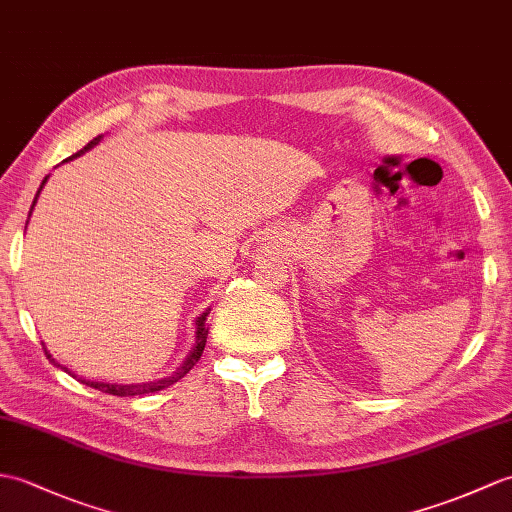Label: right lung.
I'll return each mask as SVG.
<instances>
[{"label":"right lung","instance_id":"right-lung-1","mask_svg":"<svg viewBox=\"0 0 512 512\" xmlns=\"http://www.w3.org/2000/svg\"><path fill=\"white\" fill-rule=\"evenodd\" d=\"M100 139H102V135H98V137H95V139H91L85 148L78 150L76 154H71L69 161H71V159H76V157H80L82 152L91 150L95 144H98ZM45 181H47V176L43 178V183H41L39 192H37V198H39V194H41V189H43ZM37 198H34V202H37ZM32 207H34V205H32ZM30 213H32V211H30ZM207 314H209V310H207L205 314H202V316H198V320H196V344H194V349L189 351V355H187V358H185L183 366L178 368V371H176L172 377H163V379H157V382H148V384H104V382H87V379H80V382H82V384H87V386H91V388H95V390H100V392H109V395H115V397H135V395H148V392H157V390H163V388H168V386L176 384L178 379L185 377L189 371H192L194 364L200 360L202 351H205V342H207V334H209V327L205 325ZM43 349H45V347H43ZM45 355H47V360H50V362H52L56 368H63L65 373H69L71 377H76L74 373L67 371L65 366L58 364V362L52 358L50 351H47V349H45Z\"/></svg>","mask_w":512,"mask_h":512}]
</instances>
